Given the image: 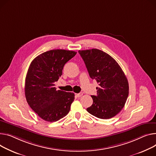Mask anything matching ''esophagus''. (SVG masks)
<instances>
[{
    "label": "esophagus",
    "mask_w": 156,
    "mask_h": 156,
    "mask_svg": "<svg viewBox=\"0 0 156 156\" xmlns=\"http://www.w3.org/2000/svg\"><path fill=\"white\" fill-rule=\"evenodd\" d=\"M82 95H83V93H81V92H80V93H77V94H76V96L77 97H81Z\"/></svg>",
    "instance_id": "esophagus-1"
}]
</instances>
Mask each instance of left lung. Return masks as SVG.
<instances>
[{
  "instance_id": "8db88e82",
  "label": "left lung",
  "mask_w": 156,
  "mask_h": 156,
  "mask_svg": "<svg viewBox=\"0 0 156 156\" xmlns=\"http://www.w3.org/2000/svg\"><path fill=\"white\" fill-rule=\"evenodd\" d=\"M90 78L98 83L97 95L88 112L97 118L108 119L122 110L129 95V83L117 62L97 49L79 50Z\"/></svg>"
}]
</instances>
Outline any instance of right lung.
<instances>
[{
	"label": "right lung",
	"mask_w": 156,
	"mask_h": 156,
	"mask_svg": "<svg viewBox=\"0 0 156 156\" xmlns=\"http://www.w3.org/2000/svg\"><path fill=\"white\" fill-rule=\"evenodd\" d=\"M76 54L69 50H50L35 58L29 67L26 98L30 107L45 121L56 122L69 112L75 94L56 90L55 83L62 75L65 65Z\"/></svg>",
	"instance_id": "obj_1"
}]
</instances>
